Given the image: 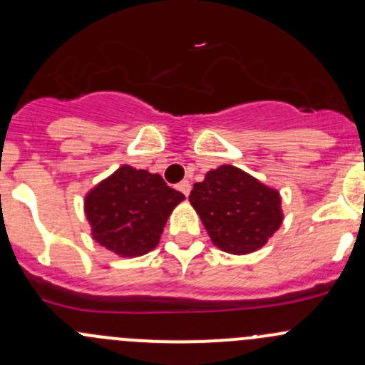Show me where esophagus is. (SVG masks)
<instances>
[{"label":"esophagus","instance_id":"1","mask_svg":"<svg viewBox=\"0 0 365 365\" xmlns=\"http://www.w3.org/2000/svg\"><path fill=\"white\" fill-rule=\"evenodd\" d=\"M178 190H182L185 196H189V194H190V183L187 182V180H183V182L178 183Z\"/></svg>","mask_w":365,"mask_h":365}]
</instances>
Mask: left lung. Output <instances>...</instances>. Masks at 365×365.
<instances>
[{
    "mask_svg": "<svg viewBox=\"0 0 365 365\" xmlns=\"http://www.w3.org/2000/svg\"><path fill=\"white\" fill-rule=\"evenodd\" d=\"M189 201L212 244L237 256L259 251L284 220L279 190L231 164L206 173Z\"/></svg>",
    "mask_w": 365,
    "mask_h": 365,
    "instance_id": "obj_1",
    "label": "left lung"
}]
</instances>
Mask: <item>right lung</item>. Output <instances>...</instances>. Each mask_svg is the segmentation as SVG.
Returning a JSON list of instances; mask_svg holds the SVG:
<instances>
[{"label":"right lung","mask_w":365,"mask_h":365,"mask_svg":"<svg viewBox=\"0 0 365 365\" xmlns=\"http://www.w3.org/2000/svg\"><path fill=\"white\" fill-rule=\"evenodd\" d=\"M185 200L157 173L123 164L84 196L91 238L120 257H138L159 245L169 215Z\"/></svg>","instance_id":"obj_1"}]
</instances>
